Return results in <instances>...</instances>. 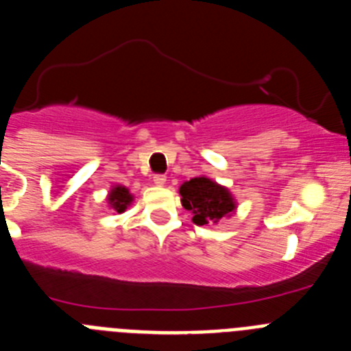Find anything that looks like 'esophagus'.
I'll return each mask as SVG.
<instances>
[{
  "mask_svg": "<svg viewBox=\"0 0 351 351\" xmlns=\"http://www.w3.org/2000/svg\"><path fill=\"white\" fill-rule=\"evenodd\" d=\"M153 182H154V184H156V186H165L167 178H165V176H154Z\"/></svg>",
  "mask_w": 351,
  "mask_h": 351,
  "instance_id": "1",
  "label": "esophagus"
}]
</instances>
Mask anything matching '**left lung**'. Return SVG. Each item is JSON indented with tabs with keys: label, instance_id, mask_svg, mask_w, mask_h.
Listing matches in <instances>:
<instances>
[{
	"label": "left lung",
	"instance_id": "1",
	"mask_svg": "<svg viewBox=\"0 0 351 351\" xmlns=\"http://www.w3.org/2000/svg\"><path fill=\"white\" fill-rule=\"evenodd\" d=\"M179 195L182 207L191 210V219L198 226L218 225L221 219L230 218L237 210V200L232 191L207 176H198L182 182L179 186Z\"/></svg>",
	"mask_w": 351,
	"mask_h": 351
}]
</instances>
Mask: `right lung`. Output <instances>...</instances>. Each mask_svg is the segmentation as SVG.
<instances>
[{
    "mask_svg": "<svg viewBox=\"0 0 351 351\" xmlns=\"http://www.w3.org/2000/svg\"><path fill=\"white\" fill-rule=\"evenodd\" d=\"M135 197L133 193H130V190L126 186L123 184H112L110 186V190H108L107 195V204L108 209H112L114 213L123 214L130 206L133 204Z\"/></svg>",
    "mask_w": 351,
    "mask_h": 351,
    "instance_id": "right-lung-1",
    "label": "right lung"
}]
</instances>
